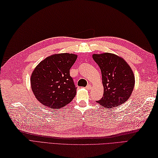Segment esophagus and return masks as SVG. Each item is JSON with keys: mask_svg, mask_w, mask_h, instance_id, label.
I'll list each match as a JSON object with an SVG mask.
<instances>
[{"mask_svg": "<svg viewBox=\"0 0 158 158\" xmlns=\"http://www.w3.org/2000/svg\"><path fill=\"white\" fill-rule=\"evenodd\" d=\"M86 89H87V90H90L91 89V85H88L87 86H86Z\"/></svg>", "mask_w": 158, "mask_h": 158, "instance_id": "1", "label": "esophagus"}]
</instances>
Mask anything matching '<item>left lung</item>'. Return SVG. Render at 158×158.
I'll return each instance as SVG.
<instances>
[{
	"mask_svg": "<svg viewBox=\"0 0 158 158\" xmlns=\"http://www.w3.org/2000/svg\"><path fill=\"white\" fill-rule=\"evenodd\" d=\"M93 59L101 69L104 86V95L97 103L106 108H114L126 102L135 85L134 74L128 63L108 52L93 54Z\"/></svg>",
	"mask_w": 158,
	"mask_h": 158,
	"instance_id": "obj_1",
	"label": "left lung"
}]
</instances>
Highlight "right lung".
<instances>
[{
    "label": "right lung",
    "mask_w": 158,
    "mask_h": 158,
    "mask_svg": "<svg viewBox=\"0 0 158 158\" xmlns=\"http://www.w3.org/2000/svg\"><path fill=\"white\" fill-rule=\"evenodd\" d=\"M78 55L69 53L54 54L38 64L32 72L31 89L41 104L59 109L72 101L76 87L69 70Z\"/></svg>",
    "instance_id": "add662e5"
}]
</instances>
